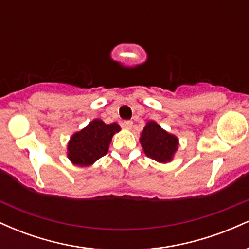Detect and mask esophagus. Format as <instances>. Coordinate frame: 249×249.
Instances as JSON below:
<instances>
[{"label":"esophagus","mask_w":249,"mask_h":249,"mask_svg":"<svg viewBox=\"0 0 249 249\" xmlns=\"http://www.w3.org/2000/svg\"><path fill=\"white\" fill-rule=\"evenodd\" d=\"M132 125H133L132 121H125L124 123H123V126H124L125 128H127V130H130V128L132 127Z\"/></svg>","instance_id":"esophagus-1"}]
</instances>
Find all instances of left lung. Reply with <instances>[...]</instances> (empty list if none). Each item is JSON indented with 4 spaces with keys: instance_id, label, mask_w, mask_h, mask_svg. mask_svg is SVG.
I'll use <instances>...</instances> for the list:
<instances>
[{
    "instance_id": "8db88e82",
    "label": "left lung",
    "mask_w": 249,
    "mask_h": 249,
    "mask_svg": "<svg viewBox=\"0 0 249 249\" xmlns=\"http://www.w3.org/2000/svg\"><path fill=\"white\" fill-rule=\"evenodd\" d=\"M141 142L146 156L160 162L170 161L178 146L177 137L167 133L154 122H148L144 127Z\"/></svg>"
}]
</instances>
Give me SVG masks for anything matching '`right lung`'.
I'll return each instance as SVG.
<instances>
[{"label":"right lung","instance_id":"1","mask_svg":"<svg viewBox=\"0 0 249 249\" xmlns=\"http://www.w3.org/2000/svg\"><path fill=\"white\" fill-rule=\"evenodd\" d=\"M121 130L118 124H105L95 119L75 133L68 145V157L78 166H89L107 153L112 136Z\"/></svg>","mask_w":249,"mask_h":249}]
</instances>
